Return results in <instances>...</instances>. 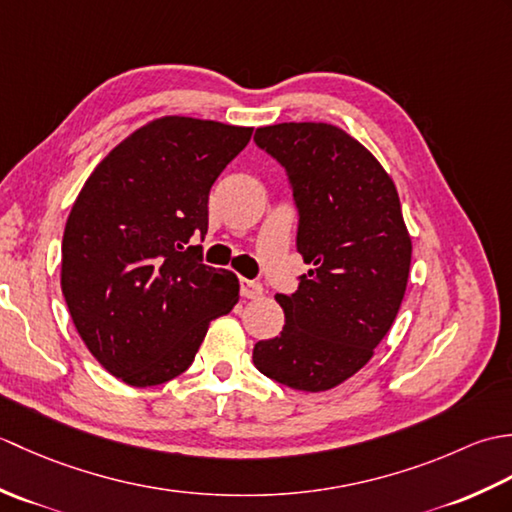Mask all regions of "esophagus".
Instances as JSON below:
<instances>
[{"label":"esophagus","instance_id":"esophagus-1","mask_svg":"<svg viewBox=\"0 0 512 512\" xmlns=\"http://www.w3.org/2000/svg\"><path fill=\"white\" fill-rule=\"evenodd\" d=\"M239 288H242V297L246 299H259L264 295V286L255 279H239Z\"/></svg>","mask_w":512,"mask_h":512}]
</instances>
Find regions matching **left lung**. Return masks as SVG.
Masks as SVG:
<instances>
[{"label": "left lung", "instance_id": "left-lung-1", "mask_svg": "<svg viewBox=\"0 0 512 512\" xmlns=\"http://www.w3.org/2000/svg\"><path fill=\"white\" fill-rule=\"evenodd\" d=\"M255 143L288 173L310 270L297 292L275 297L284 330L255 345L253 363L286 387L328 391L367 365L405 297L411 237L396 184L336 125H268Z\"/></svg>", "mask_w": 512, "mask_h": 512}]
</instances>
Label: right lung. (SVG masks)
Segmentation results:
<instances>
[{"label": "right lung", "instance_id": "right-lung-1", "mask_svg": "<svg viewBox=\"0 0 512 512\" xmlns=\"http://www.w3.org/2000/svg\"><path fill=\"white\" fill-rule=\"evenodd\" d=\"M253 127L162 116L136 129L85 180L63 231L61 290L92 356L132 387L189 369L239 281L202 264L209 191Z\"/></svg>", "mask_w": 512, "mask_h": 512}]
</instances>
